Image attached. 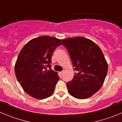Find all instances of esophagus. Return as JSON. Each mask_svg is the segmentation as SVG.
<instances>
[{"label":"esophagus","instance_id":"esophagus-1","mask_svg":"<svg viewBox=\"0 0 122 122\" xmlns=\"http://www.w3.org/2000/svg\"><path fill=\"white\" fill-rule=\"evenodd\" d=\"M64 70H63V71H61V72H60V75H62V74H63V73H64Z\"/></svg>","mask_w":122,"mask_h":122}]
</instances>
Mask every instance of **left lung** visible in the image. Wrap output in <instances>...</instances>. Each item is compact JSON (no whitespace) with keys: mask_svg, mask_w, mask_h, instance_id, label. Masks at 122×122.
<instances>
[{"mask_svg":"<svg viewBox=\"0 0 122 122\" xmlns=\"http://www.w3.org/2000/svg\"><path fill=\"white\" fill-rule=\"evenodd\" d=\"M61 41L77 71L66 84L69 94L79 99L91 97L101 88L108 72L103 52L94 42L84 37L68 38Z\"/></svg>","mask_w":122,"mask_h":122,"instance_id":"obj_1","label":"left lung"}]
</instances>
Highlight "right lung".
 <instances>
[{
    "mask_svg": "<svg viewBox=\"0 0 122 122\" xmlns=\"http://www.w3.org/2000/svg\"><path fill=\"white\" fill-rule=\"evenodd\" d=\"M61 40L49 36L33 38L20 51L15 64V74L23 90L31 97L43 99L53 93L60 79L51 69V58ZM50 69L46 71L47 68Z\"/></svg>",
    "mask_w": 122,
    "mask_h": 122,
    "instance_id": "obj_1",
    "label": "right lung"
}]
</instances>
